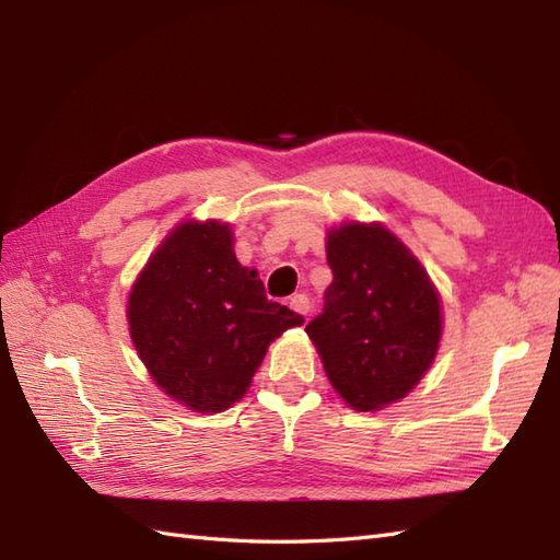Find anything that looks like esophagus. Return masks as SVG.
<instances>
[{
    "mask_svg": "<svg viewBox=\"0 0 560 560\" xmlns=\"http://www.w3.org/2000/svg\"><path fill=\"white\" fill-rule=\"evenodd\" d=\"M289 307L307 319V313H311V301H307L305 293H295V295H291V299H289Z\"/></svg>",
    "mask_w": 560,
    "mask_h": 560,
    "instance_id": "1",
    "label": "esophagus"
}]
</instances>
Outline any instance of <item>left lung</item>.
I'll return each instance as SVG.
<instances>
[{
	"label": "left lung",
	"mask_w": 560,
	"mask_h": 560,
	"mask_svg": "<svg viewBox=\"0 0 560 560\" xmlns=\"http://www.w3.org/2000/svg\"><path fill=\"white\" fill-rule=\"evenodd\" d=\"M335 279L305 331L341 399L375 411L401 399L431 368L440 301L407 247L377 223H347L327 237Z\"/></svg>",
	"instance_id": "1"
}]
</instances>
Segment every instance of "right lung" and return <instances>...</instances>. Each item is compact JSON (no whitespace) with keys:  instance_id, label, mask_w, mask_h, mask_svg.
Returning a JSON list of instances; mask_svg holds the SVG:
<instances>
[{"instance_id":"obj_1","label":"right lung","mask_w":560,"mask_h":560,"mask_svg":"<svg viewBox=\"0 0 560 560\" xmlns=\"http://www.w3.org/2000/svg\"><path fill=\"white\" fill-rule=\"evenodd\" d=\"M127 317L151 377L201 413L241 399L269 343L305 323L267 299L217 221H187L165 237L129 293Z\"/></svg>"}]
</instances>
